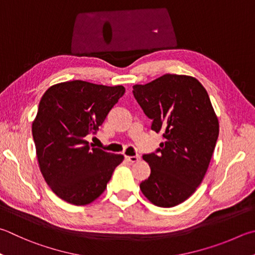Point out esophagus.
<instances>
[{
  "mask_svg": "<svg viewBox=\"0 0 255 255\" xmlns=\"http://www.w3.org/2000/svg\"><path fill=\"white\" fill-rule=\"evenodd\" d=\"M140 159L139 156H126V160L129 161V163H136V161H138Z\"/></svg>",
  "mask_w": 255,
  "mask_h": 255,
  "instance_id": "1",
  "label": "esophagus"
}]
</instances>
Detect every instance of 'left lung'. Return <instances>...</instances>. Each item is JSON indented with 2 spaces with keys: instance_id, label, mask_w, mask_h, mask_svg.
<instances>
[{
  "instance_id": "left-lung-1",
  "label": "left lung",
  "mask_w": 255,
  "mask_h": 255,
  "mask_svg": "<svg viewBox=\"0 0 255 255\" xmlns=\"http://www.w3.org/2000/svg\"><path fill=\"white\" fill-rule=\"evenodd\" d=\"M132 88L137 103L152 120L151 129L164 138L156 152L142 156L150 176L140 189L152 204L176 206L204 178L219 137V119L205 88L193 77L167 73Z\"/></svg>"
}]
</instances>
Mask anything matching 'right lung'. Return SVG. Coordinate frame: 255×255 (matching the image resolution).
I'll return each instance as SVG.
<instances>
[{"label": "right lung", "mask_w": 255, "mask_h": 255, "mask_svg": "<svg viewBox=\"0 0 255 255\" xmlns=\"http://www.w3.org/2000/svg\"><path fill=\"white\" fill-rule=\"evenodd\" d=\"M125 94L82 80L57 83L44 92L32 123L40 170L54 194L73 205H87L107 187L123 155L90 148L95 133Z\"/></svg>", "instance_id": "obj_1"}]
</instances>
